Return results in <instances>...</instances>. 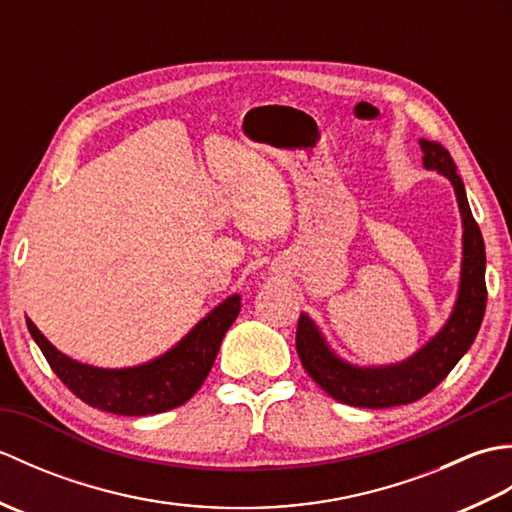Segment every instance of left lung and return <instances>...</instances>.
I'll use <instances>...</instances> for the list:
<instances>
[{"label":"left lung","mask_w":512,"mask_h":512,"mask_svg":"<svg viewBox=\"0 0 512 512\" xmlns=\"http://www.w3.org/2000/svg\"><path fill=\"white\" fill-rule=\"evenodd\" d=\"M422 165L438 171L451 182L462 217L460 286L453 310L442 328L418 352L400 363L354 365L336 354L325 334L306 312L297 325V354L308 376L325 394L352 407L385 409L409 405L436 389L460 358L469 352L486 310V253L480 226L473 220L464 182L455 171L447 149L431 140H420Z\"/></svg>","instance_id":"8db88e82"}]
</instances>
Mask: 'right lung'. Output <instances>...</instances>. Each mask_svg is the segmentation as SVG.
<instances>
[{"label":"right lung","mask_w":512,"mask_h":512,"mask_svg":"<svg viewBox=\"0 0 512 512\" xmlns=\"http://www.w3.org/2000/svg\"><path fill=\"white\" fill-rule=\"evenodd\" d=\"M239 308L242 297H226L171 350L134 367H96L74 361L59 352L28 317L26 325L52 372L74 396L116 416H151L184 405L202 387Z\"/></svg>","instance_id":"obj_1"}]
</instances>
